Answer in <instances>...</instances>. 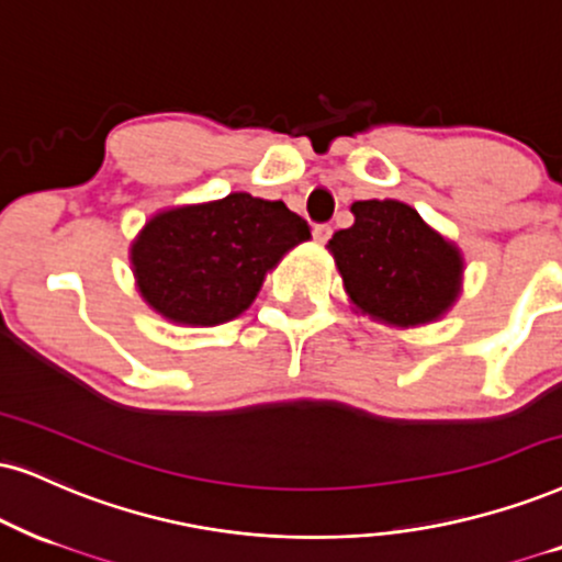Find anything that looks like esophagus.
<instances>
[{"label": "esophagus", "instance_id": "obj_1", "mask_svg": "<svg viewBox=\"0 0 562 562\" xmlns=\"http://www.w3.org/2000/svg\"><path fill=\"white\" fill-rule=\"evenodd\" d=\"M314 238L318 240V244H326V240L331 238V225H326V223L316 225V228H314Z\"/></svg>", "mask_w": 562, "mask_h": 562}]
</instances>
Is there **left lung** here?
<instances>
[{"mask_svg": "<svg viewBox=\"0 0 562 562\" xmlns=\"http://www.w3.org/2000/svg\"><path fill=\"white\" fill-rule=\"evenodd\" d=\"M350 210L352 228L334 233L326 248L355 308L394 326L443 316L459 297L464 272L457 244L396 199H366Z\"/></svg>", "mask_w": 562, "mask_h": 562, "instance_id": "left-lung-1", "label": "left lung"}]
</instances>
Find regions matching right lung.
I'll use <instances>...</instances> for the list:
<instances>
[{
    "instance_id": "obj_1",
    "label": "right lung",
    "mask_w": 562,
    "mask_h": 562,
    "mask_svg": "<svg viewBox=\"0 0 562 562\" xmlns=\"http://www.w3.org/2000/svg\"><path fill=\"white\" fill-rule=\"evenodd\" d=\"M308 238V223L282 202L236 191L158 212L130 259L153 311L173 324L215 326L244 314L269 269Z\"/></svg>"
}]
</instances>
